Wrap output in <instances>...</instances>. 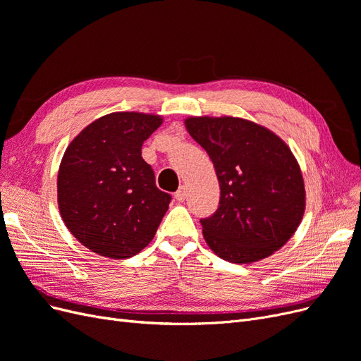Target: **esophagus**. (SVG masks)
<instances>
[{
    "mask_svg": "<svg viewBox=\"0 0 361 361\" xmlns=\"http://www.w3.org/2000/svg\"><path fill=\"white\" fill-rule=\"evenodd\" d=\"M174 199H176L178 202H183L185 199H187V188L180 187L176 192H174Z\"/></svg>",
    "mask_w": 361,
    "mask_h": 361,
    "instance_id": "esophagus-1",
    "label": "esophagus"
}]
</instances>
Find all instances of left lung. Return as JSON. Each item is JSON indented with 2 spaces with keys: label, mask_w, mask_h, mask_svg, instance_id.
I'll list each match as a JSON object with an SVG mask.
<instances>
[{
  "label": "left lung",
  "mask_w": 361,
  "mask_h": 361,
  "mask_svg": "<svg viewBox=\"0 0 361 361\" xmlns=\"http://www.w3.org/2000/svg\"><path fill=\"white\" fill-rule=\"evenodd\" d=\"M190 135L207 152L220 183L216 211L202 218L216 256L250 264L285 245L305 207L302 174L290 149L271 130L236 117H191Z\"/></svg>",
  "instance_id": "1"
}]
</instances>
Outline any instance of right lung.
Masks as SVG:
<instances>
[{
    "instance_id": "add662e5",
    "label": "right lung",
    "mask_w": 361,
    "mask_h": 361,
    "mask_svg": "<svg viewBox=\"0 0 361 361\" xmlns=\"http://www.w3.org/2000/svg\"><path fill=\"white\" fill-rule=\"evenodd\" d=\"M159 116L111 113L75 137L60 164L57 191L64 224L94 253L128 259L140 253L166 215L171 195L155 183L141 146Z\"/></svg>"
}]
</instances>
